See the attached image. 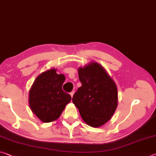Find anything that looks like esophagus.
<instances>
[{
  "instance_id": "1",
  "label": "esophagus",
  "mask_w": 156,
  "mask_h": 156,
  "mask_svg": "<svg viewBox=\"0 0 156 156\" xmlns=\"http://www.w3.org/2000/svg\"><path fill=\"white\" fill-rule=\"evenodd\" d=\"M73 94H74V91H71V92L70 93V95H71V97H73Z\"/></svg>"
}]
</instances>
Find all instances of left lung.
Here are the masks:
<instances>
[{
	"label": "left lung",
	"mask_w": 156,
	"mask_h": 156,
	"mask_svg": "<svg viewBox=\"0 0 156 156\" xmlns=\"http://www.w3.org/2000/svg\"><path fill=\"white\" fill-rule=\"evenodd\" d=\"M82 86L72 101L81 117L91 127H100L109 121L118 105L116 84L99 64L91 62L78 68Z\"/></svg>",
	"instance_id": "obj_1"
}]
</instances>
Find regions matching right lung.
Instances as JSON below:
<instances>
[{"label": "right lung", "instance_id": "add662e5", "mask_svg": "<svg viewBox=\"0 0 156 156\" xmlns=\"http://www.w3.org/2000/svg\"><path fill=\"white\" fill-rule=\"evenodd\" d=\"M51 69L36 78L29 91V105L33 112L43 122L58 119L70 102L71 96L62 89L65 76Z\"/></svg>", "mask_w": 156, "mask_h": 156}]
</instances>
